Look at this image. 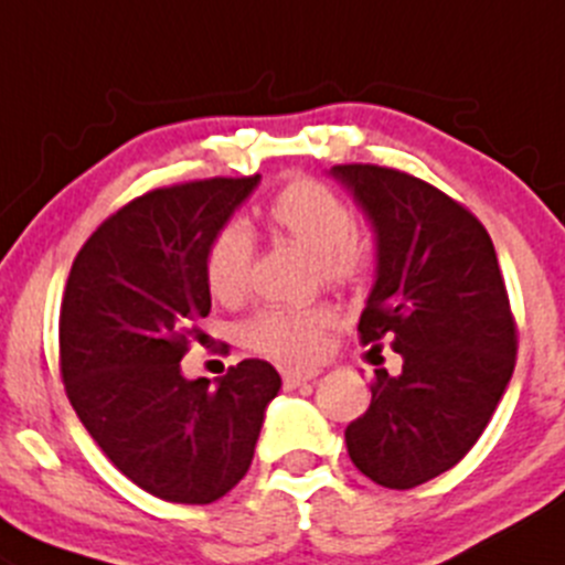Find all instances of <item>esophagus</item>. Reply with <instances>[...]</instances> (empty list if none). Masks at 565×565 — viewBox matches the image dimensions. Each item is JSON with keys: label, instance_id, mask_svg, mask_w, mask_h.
I'll use <instances>...</instances> for the list:
<instances>
[{"label": "esophagus", "instance_id": "34e87169", "mask_svg": "<svg viewBox=\"0 0 565 565\" xmlns=\"http://www.w3.org/2000/svg\"><path fill=\"white\" fill-rule=\"evenodd\" d=\"M317 376H319V371H292V367H289V371H281L284 387L287 390L300 387V384L311 382V379H317Z\"/></svg>", "mask_w": 565, "mask_h": 565}]
</instances>
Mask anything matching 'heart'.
I'll list each match as a JSON object with an SVG mask.
<instances>
[{
    "mask_svg": "<svg viewBox=\"0 0 565 565\" xmlns=\"http://www.w3.org/2000/svg\"><path fill=\"white\" fill-rule=\"evenodd\" d=\"M265 222L273 233L313 252L319 273L332 284H349L365 273L373 243L354 227L347 200L317 178H295L284 183L265 205ZM254 241L243 224L230 222L207 241L203 276L207 292L222 302H237L246 295ZM335 324V308L328 302L302 308L267 306L241 324V341L267 360L308 365L322 358Z\"/></svg>",
    "mask_w": 565,
    "mask_h": 565,
    "instance_id": "heart-1",
    "label": "heart"
}]
</instances>
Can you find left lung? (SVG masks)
Here are the masks:
<instances>
[{"instance_id": "1", "label": "left lung", "mask_w": 565, "mask_h": 565, "mask_svg": "<svg viewBox=\"0 0 565 565\" xmlns=\"http://www.w3.org/2000/svg\"><path fill=\"white\" fill-rule=\"evenodd\" d=\"M371 218L376 284L360 343L403 358L379 367L371 406L347 427V447L365 477L392 490L457 466L479 441L518 360V324L495 246L457 200L395 168L330 170Z\"/></svg>"}]
</instances>
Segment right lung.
Here are the masks:
<instances>
[{"mask_svg": "<svg viewBox=\"0 0 565 565\" xmlns=\"http://www.w3.org/2000/svg\"><path fill=\"white\" fill-rule=\"evenodd\" d=\"M259 175L173 183L135 198L83 243L58 313V367L75 414L140 490L213 503L246 477L281 376L243 360L207 387L181 376L211 313L203 254Z\"/></svg>", "mask_w": 565, "mask_h": 565, "instance_id": "add662e5", "label": "right lung"}]
</instances>
